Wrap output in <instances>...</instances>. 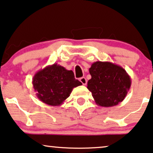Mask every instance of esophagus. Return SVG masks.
<instances>
[{
  "label": "esophagus",
  "mask_w": 153,
  "mask_h": 153,
  "mask_svg": "<svg viewBox=\"0 0 153 153\" xmlns=\"http://www.w3.org/2000/svg\"><path fill=\"white\" fill-rule=\"evenodd\" d=\"M80 81L82 83L83 85H86L87 81V79L85 78V77H82V78H80Z\"/></svg>",
  "instance_id": "34e87169"
}]
</instances>
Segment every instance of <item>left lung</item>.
Returning a JSON list of instances; mask_svg holds the SVG:
<instances>
[{"label": "left lung", "instance_id": "left-lung-1", "mask_svg": "<svg viewBox=\"0 0 153 153\" xmlns=\"http://www.w3.org/2000/svg\"><path fill=\"white\" fill-rule=\"evenodd\" d=\"M87 89L99 106L112 107L123 101L131 87V78L123 67L108 62H96L89 68Z\"/></svg>", "mask_w": 153, "mask_h": 153}]
</instances>
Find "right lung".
I'll return each mask as SVG.
<instances>
[{
	"mask_svg": "<svg viewBox=\"0 0 153 153\" xmlns=\"http://www.w3.org/2000/svg\"><path fill=\"white\" fill-rule=\"evenodd\" d=\"M32 84L38 99L52 106L62 105L74 87L82 85L75 78L72 71L57 64L38 71L33 78Z\"/></svg>",
	"mask_w": 153,
	"mask_h": 153,
	"instance_id": "right-lung-1",
	"label": "right lung"
}]
</instances>
